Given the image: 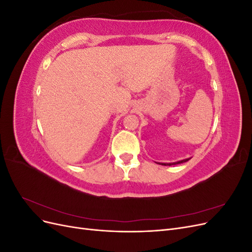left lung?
I'll return each mask as SVG.
<instances>
[{
	"label": "left lung",
	"mask_w": 252,
	"mask_h": 252,
	"mask_svg": "<svg viewBox=\"0 0 252 252\" xmlns=\"http://www.w3.org/2000/svg\"><path fill=\"white\" fill-rule=\"evenodd\" d=\"M189 161V158H185V159H182V161H179V162H174V163H162V165H165V166H171V165H177V164H181V163H185Z\"/></svg>",
	"instance_id": "obj_1"
}]
</instances>
